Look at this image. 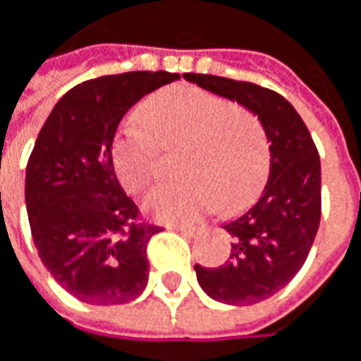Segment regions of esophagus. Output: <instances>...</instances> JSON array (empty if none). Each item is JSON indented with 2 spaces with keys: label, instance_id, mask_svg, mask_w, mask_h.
<instances>
[{
  "label": "esophagus",
  "instance_id": "esophagus-1",
  "mask_svg": "<svg viewBox=\"0 0 361 361\" xmlns=\"http://www.w3.org/2000/svg\"><path fill=\"white\" fill-rule=\"evenodd\" d=\"M169 230H176L181 234H190V236H197L202 232H206V226H180V224H167Z\"/></svg>",
  "mask_w": 361,
  "mask_h": 361
}]
</instances>
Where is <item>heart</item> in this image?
<instances>
[{
    "instance_id": "obj_1",
    "label": "heart",
    "mask_w": 361,
    "mask_h": 361,
    "mask_svg": "<svg viewBox=\"0 0 361 361\" xmlns=\"http://www.w3.org/2000/svg\"><path fill=\"white\" fill-rule=\"evenodd\" d=\"M141 118L127 123L113 145L115 171L129 194H143L157 180L161 147H185L181 176L188 180L145 200L151 218L188 224L216 206L240 210L259 194L269 169V141L250 111L181 85L151 97Z\"/></svg>"
}]
</instances>
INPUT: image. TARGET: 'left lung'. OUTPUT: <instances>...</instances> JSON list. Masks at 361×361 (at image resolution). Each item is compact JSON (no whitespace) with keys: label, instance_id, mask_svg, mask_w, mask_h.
Returning <instances> with one entry per match:
<instances>
[{"label":"left lung","instance_id":"left-lung-1","mask_svg":"<svg viewBox=\"0 0 361 361\" xmlns=\"http://www.w3.org/2000/svg\"><path fill=\"white\" fill-rule=\"evenodd\" d=\"M188 82L243 104L271 143L269 180L259 200L222 228L232 250L220 267H200L202 290L226 305H255L301 271L322 220V164L303 118L285 97L252 82L183 74Z\"/></svg>","mask_w":361,"mask_h":361}]
</instances>
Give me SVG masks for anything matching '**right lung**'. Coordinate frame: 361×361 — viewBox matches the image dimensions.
I'll return each instance as SVG.
<instances>
[{
	"label": "right lung",
	"mask_w": 361,
	"mask_h": 361,
	"mask_svg": "<svg viewBox=\"0 0 361 361\" xmlns=\"http://www.w3.org/2000/svg\"><path fill=\"white\" fill-rule=\"evenodd\" d=\"M180 74L125 72L71 88L48 115L25 167V208L39 259L88 305H123L149 279L147 243L159 226L139 222L121 188L113 141L125 113Z\"/></svg>",
	"instance_id": "1"
}]
</instances>
